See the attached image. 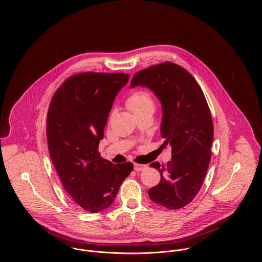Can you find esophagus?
Listing matches in <instances>:
<instances>
[{
    "label": "esophagus",
    "mask_w": 262,
    "mask_h": 262,
    "mask_svg": "<svg viewBox=\"0 0 262 262\" xmlns=\"http://www.w3.org/2000/svg\"><path fill=\"white\" fill-rule=\"evenodd\" d=\"M147 167V165L145 164H140V163H134V169L136 171H141L143 169H145Z\"/></svg>",
    "instance_id": "obj_1"
}]
</instances>
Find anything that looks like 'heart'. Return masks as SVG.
Returning a JSON list of instances; mask_svg holds the SVG:
<instances>
[{"label": "heart", "mask_w": 262, "mask_h": 262, "mask_svg": "<svg viewBox=\"0 0 262 262\" xmlns=\"http://www.w3.org/2000/svg\"><path fill=\"white\" fill-rule=\"evenodd\" d=\"M126 106L138 117L145 113H153L155 110V102L148 91L139 90L133 92L126 100Z\"/></svg>", "instance_id": "1"}]
</instances>
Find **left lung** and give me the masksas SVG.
<instances>
[{
	"instance_id": "obj_1",
	"label": "left lung",
	"mask_w": 262,
	"mask_h": 262,
	"mask_svg": "<svg viewBox=\"0 0 262 262\" xmlns=\"http://www.w3.org/2000/svg\"><path fill=\"white\" fill-rule=\"evenodd\" d=\"M149 88L162 105V146L171 147L166 165L150 163L160 182L148 190L157 205L178 210L188 205L204 183L210 161L214 127L205 95L187 70L165 61L133 75L131 88Z\"/></svg>"
}]
</instances>
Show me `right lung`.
<instances>
[{
  "mask_svg": "<svg viewBox=\"0 0 262 262\" xmlns=\"http://www.w3.org/2000/svg\"><path fill=\"white\" fill-rule=\"evenodd\" d=\"M129 79L123 73H80L68 77L54 93L47 113L48 150L61 184L90 213L108 208L132 162L113 164L99 143L115 97Z\"/></svg>",
  "mask_w": 262,
  "mask_h": 262,
  "instance_id": "obj_1",
  "label": "right lung"
}]
</instances>
